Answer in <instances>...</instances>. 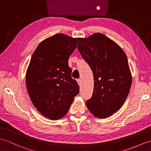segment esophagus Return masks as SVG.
I'll return each mask as SVG.
<instances>
[{"label":"esophagus","mask_w":151,"mask_h":151,"mask_svg":"<svg viewBox=\"0 0 151 151\" xmlns=\"http://www.w3.org/2000/svg\"><path fill=\"white\" fill-rule=\"evenodd\" d=\"M77 82H78V85H79V86H80V87L82 86V80H81L80 79L77 80Z\"/></svg>","instance_id":"obj_1"}]
</instances>
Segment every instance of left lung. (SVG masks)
<instances>
[{
	"mask_svg": "<svg viewBox=\"0 0 151 151\" xmlns=\"http://www.w3.org/2000/svg\"><path fill=\"white\" fill-rule=\"evenodd\" d=\"M78 49L93 73L92 98L86 102L95 117L105 119L121 109L128 95L132 76L123 50L101 33L78 38Z\"/></svg>",
	"mask_w": 151,
	"mask_h": 151,
	"instance_id": "1",
	"label": "left lung"
}]
</instances>
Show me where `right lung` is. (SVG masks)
<instances>
[{
	"instance_id": "1",
	"label": "right lung",
	"mask_w": 151,
	"mask_h": 151,
	"mask_svg": "<svg viewBox=\"0 0 151 151\" xmlns=\"http://www.w3.org/2000/svg\"><path fill=\"white\" fill-rule=\"evenodd\" d=\"M77 40L64 34L45 39L35 50L27 69L26 86L31 101L42 115L51 120L65 115L79 93L68 63Z\"/></svg>"
}]
</instances>
